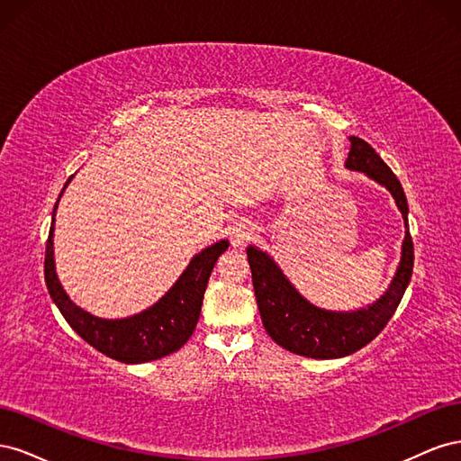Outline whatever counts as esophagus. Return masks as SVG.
<instances>
[{"mask_svg": "<svg viewBox=\"0 0 461 461\" xmlns=\"http://www.w3.org/2000/svg\"><path fill=\"white\" fill-rule=\"evenodd\" d=\"M256 236V227L249 221H239L229 227V239L234 248H240L246 242H249Z\"/></svg>", "mask_w": 461, "mask_h": 461, "instance_id": "esophagus-1", "label": "esophagus"}]
</instances>
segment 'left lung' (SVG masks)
Returning a JSON list of instances; mask_svg holds the SVG:
<instances>
[{
  "instance_id": "1",
  "label": "left lung",
  "mask_w": 461,
  "mask_h": 461,
  "mask_svg": "<svg viewBox=\"0 0 461 461\" xmlns=\"http://www.w3.org/2000/svg\"><path fill=\"white\" fill-rule=\"evenodd\" d=\"M350 153L346 167L366 173L393 194L406 222L402 258L388 290L375 303L357 312H327L310 303L290 285L281 267L256 246H248V263L252 269L258 308L269 337L285 350L313 357L334 359L350 356L367 346L379 334L406 292L413 271V242L408 229V200L400 180L366 140L350 136Z\"/></svg>"
}]
</instances>
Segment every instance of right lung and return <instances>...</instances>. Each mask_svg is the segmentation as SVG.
<instances>
[{
  "label": "right lung",
  "mask_w": 461,
  "mask_h": 461,
  "mask_svg": "<svg viewBox=\"0 0 461 461\" xmlns=\"http://www.w3.org/2000/svg\"><path fill=\"white\" fill-rule=\"evenodd\" d=\"M71 178L73 176H68L65 188L71 183ZM61 196L63 192L59 194V198ZM58 203H55L51 213L44 275L50 296L71 329L97 352L122 361V364H146V361L159 359L180 350L198 325L209 275H212L219 256L229 248V240H219L194 256L171 290L151 308L124 319H102L73 303L63 290L58 273H55L53 229Z\"/></svg>",
  "instance_id": "obj_1"
}]
</instances>
